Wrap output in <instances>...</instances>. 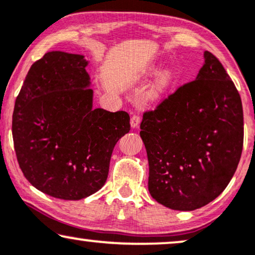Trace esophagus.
Here are the masks:
<instances>
[{"mask_svg": "<svg viewBox=\"0 0 255 255\" xmlns=\"http://www.w3.org/2000/svg\"><path fill=\"white\" fill-rule=\"evenodd\" d=\"M139 123H140V117H139L138 115H133V116L131 117V122H130V124H131V128H138Z\"/></svg>", "mask_w": 255, "mask_h": 255, "instance_id": "1", "label": "esophagus"}]
</instances>
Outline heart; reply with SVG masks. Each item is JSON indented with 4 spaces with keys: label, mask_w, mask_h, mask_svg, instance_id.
<instances>
[{
    "label": "heart",
    "mask_w": 255,
    "mask_h": 255,
    "mask_svg": "<svg viewBox=\"0 0 255 255\" xmlns=\"http://www.w3.org/2000/svg\"><path fill=\"white\" fill-rule=\"evenodd\" d=\"M159 71H160L159 67H153L151 69V74H158ZM168 82H169V76L168 75H163L162 78L159 80V82H158V85H156L155 89L153 90V97L158 96L159 93L166 88L167 85H168Z\"/></svg>",
    "instance_id": "heart-1"
}]
</instances>
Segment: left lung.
<instances>
[{
	"instance_id": "left-lung-1",
	"label": "left lung",
	"mask_w": 255,
	"mask_h": 255,
	"mask_svg": "<svg viewBox=\"0 0 255 255\" xmlns=\"http://www.w3.org/2000/svg\"><path fill=\"white\" fill-rule=\"evenodd\" d=\"M140 128L151 196L173 210L193 211L219 196L238 167L242 99L221 61L205 51L196 80L146 111Z\"/></svg>"
}]
</instances>
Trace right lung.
<instances>
[{"instance_id": "add662e5", "label": "right lung", "mask_w": 255, "mask_h": 255, "mask_svg": "<svg viewBox=\"0 0 255 255\" xmlns=\"http://www.w3.org/2000/svg\"><path fill=\"white\" fill-rule=\"evenodd\" d=\"M87 65L83 55L47 52L31 66L13 109V146L24 176L61 200L100 190L115 145L130 131L125 111L93 109Z\"/></svg>"}]
</instances>
